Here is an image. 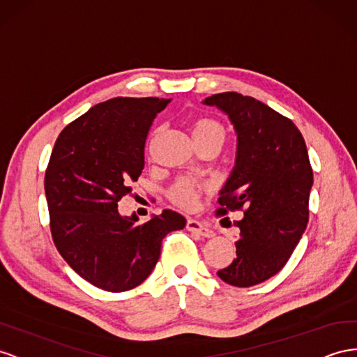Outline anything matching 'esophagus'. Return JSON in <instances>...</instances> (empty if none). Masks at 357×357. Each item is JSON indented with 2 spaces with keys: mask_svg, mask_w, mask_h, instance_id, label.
<instances>
[{
  "mask_svg": "<svg viewBox=\"0 0 357 357\" xmlns=\"http://www.w3.org/2000/svg\"><path fill=\"white\" fill-rule=\"evenodd\" d=\"M186 228L189 231H192V233H197V234H199L202 237H213L215 236L213 229H211L207 224L201 222V220H197V219H188Z\"/></svg>",
  "mask_w": 357,
  "mask_h": 357,
  "instance_id": "1",
  "label": "esophagus"
}]
</instances>
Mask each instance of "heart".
<instances>
[{
    "mask_svg": "<svg viewBox=\"0 0 357 357\" xmlns=\"http://www.w3.org/2000/svg\"><path fill=\"white\" fill-rule=\"evenodd\" d=\"M192 137H194V141L216 138L224 142L225 129L222 124L213 119L201 117L192 123ZM202 189H204V185L199 183L198 180L183 177V178H178L174 185L169 188L168 195H169V199L172 202H176L177 206L183 208H190L195 206V202Z\"/></svg>",
    "mask_w": 357,
    "mask_h": 357,
    "instance_id": "obj_1",
    "label": "heart"
}]
</instances>
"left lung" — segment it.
Returning <instances> with one entry per match:
<instances>
[{
	"label": "left lung",
	"mask_w": 357,
	"mask_h": 357,
	"mask_svg": "<svg viewBox=\"0 0 357 357\" xmlns=\"http://www.w3.org/2000/svg\"><path fill=\"white\" fill-rule=\"evenodd\" d=\"M237 133L236 165L219 192L218 215L243 211L236 255L218 272L224 282L252 287L287 264L310 219L312 168L296 124L263 102L234 91L207 98Z\"/></svg>",
	"instance_id": "obj_1"
}]
</instances>
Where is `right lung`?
<instances>
[{"label": "right lung", "instance_id": "1", "mask_svg": "<svg viewBox=\"0 0 357 357\" xmlns=\"http://www.w3.org/2000/svg\"><path fill=\"white\" fill-rule=\"evenodd\" d=\"M171 99L114 98L63 129L45 174L51 234L61 257L85 281L121 293L146 281L162 238L186 219L163 210L144 224L121 216L119 201L144 169L153 120Z\"/></svg>", "mask_w": 357, "mask_h": 357}]
</instances>
